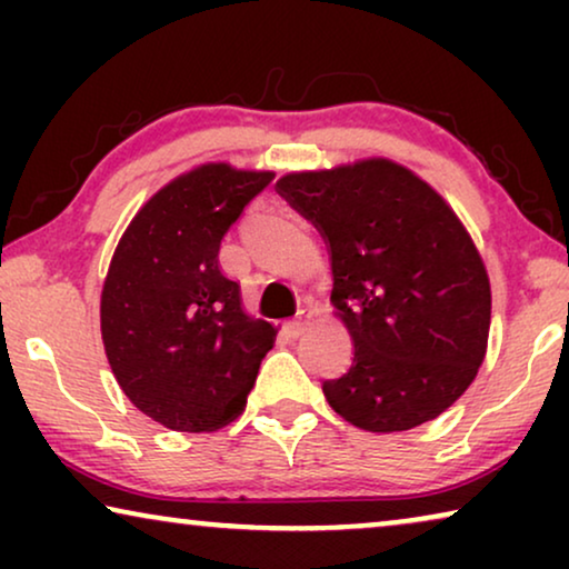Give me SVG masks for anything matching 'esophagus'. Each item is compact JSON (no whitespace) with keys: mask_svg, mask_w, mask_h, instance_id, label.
Segmentation results:
<instances>
[{"mask_svg":"<svg viewBox=\"0 0 569 569\" xmlns=\"http://www.w3.org/2000/svg\"><path fill=\"white\" fill-rule=\"evenodd\" d=\"M306 326H308V321L306 318H295V321H287L284 326H282V331H284V337H290V339H298L302 331H306Z\"/></svg>","mask_w":569,"mask_h":569,"instance_id":"34e87169","label":"esophagus"}]
</instances>
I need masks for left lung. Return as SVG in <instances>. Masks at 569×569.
I'll return each instance as SVG.
<instances>
[{
  "instance_id": "1",
  "label": "left lung",
  "mask_w": 569,
  "mask_h": 569,
  "mask_svg": "<svg viewBox=\"0 0 569 569\" xmlns=\"http://www.w3.org/2000/svg\"><path fill=\"white\" fill-rule=\"evenodd\" d=\"M277 193L329 248L352 368L323 380L360 430L401 432L442 415L477 378L492 295L469 232L440 193L391 160L290 173Z\"/></svg>"
}]
</instances>
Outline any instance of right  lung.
Masks as SVG:
<instances>
[{"instance_id": "add662e5", "label": "right lung", "mask_w": 569, "mask_h": 569, "mask_svg": "<svg viewBox=\"0 0 569 569\" xmlns=\"http://www.w3.org/2000/svg\"><path fill=\"white\" fill-rule=\"evenodd\" d=\"M274 173L209 162L139 209L116 248L100 331L121 391L178 432H209L246 409L274 326L240 308L220 243Z\"/></svg>"}]
</instances>
